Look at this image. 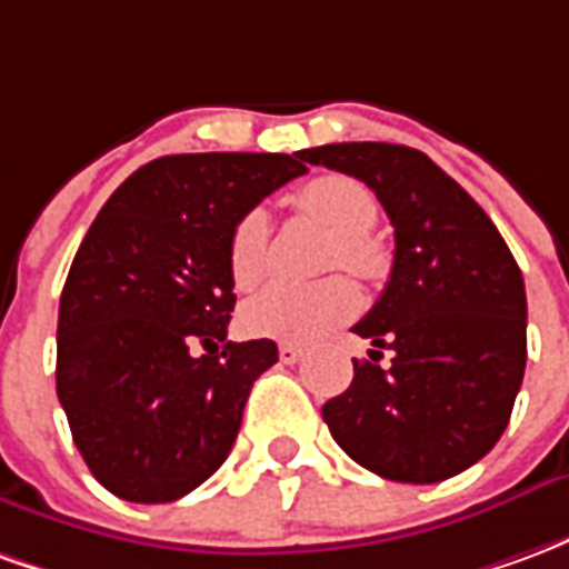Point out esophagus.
I'll return each instance as SVG.
<instances>
[{
	"label": "esophagus",
	"mask_w": 569,
	"mask_h": 569,
	"mask_svg": "<svg viewBox=\"0 0 569 569\" xmlns=\"http://www.w3.org/2000/svg\"><path fill=\"white\" fill-rule=\"evenodd\" d=\"M301 357H305V350H301V347L280 345V362H286V366H296Z\"/></svg>",
	"instance_id": "esophagus-1"
}]
</instances>
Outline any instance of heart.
I'll return each mask as SVG.
<instances>
[{
  "mask_svg": "<svg viewBox=\"0 0 569 569\" xmlns=\"http://www.w3.org/2000/svg\"><path fill=\"white\" fill-rule=\"evenodd\" d=\"M301 216L332 231L326 268H345L362 280H381L390 252L371 228L378 222V200L350 176H317L292 198ZM228 271L237 289H252L268 273V216L249 210L237 219L228 240ZM359 310V289L347 277L320 283H273L252 296L240 310V322L256 338L283 345H313Z\"/></svg>",
  "mask_w": 569,
  "mask_h": 569,
  "instance_id": "obj_1",
  "label": "heart"
}]
</instances>
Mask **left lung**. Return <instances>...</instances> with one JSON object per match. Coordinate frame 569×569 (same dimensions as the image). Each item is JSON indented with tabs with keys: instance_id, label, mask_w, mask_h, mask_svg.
I'll list each match as a JSON object with an SVG mask.
<instances>
[{
	"instance_id": "1",
	"label": "left lung",
	"mask_w": 569,
	"mask_h": 569,
	"mask_svg": "<svg viewBox=\"0 0 569 569\" xmlns=\"http://www.w3.org/2000/svg\"><path fill=\"white\" fill-rule=\"evenodd\" d=\"M301 161L357 176L396 231L393 271L353 326L371 362L322 406L332 439L375 476L432 485L500 441L527 362L525 277L488 212L418 149L332 142ZM395 350L380 366V347Z\"/></svg>"
}]
</instances>
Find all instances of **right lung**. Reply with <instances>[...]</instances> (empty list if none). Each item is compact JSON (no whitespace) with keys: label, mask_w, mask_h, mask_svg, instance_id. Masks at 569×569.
<instances>
[{"label":"right lung","mask_w":569,"mask_h":569,"mask_svg":"<svg viewBox=\"0 0 569 569\" xmlns=\"http://www.w3.org/2000/svg\"><path fill=\"white\" fill-rule=\"evenodd\" d=\"M305 170L301 151L167 154L88 228L60 296L57 399L93 478L121 500H179L231 453L277 345L228 341V240Z\"/></svg>","instance_id":"obj_1"}]
</instances>
